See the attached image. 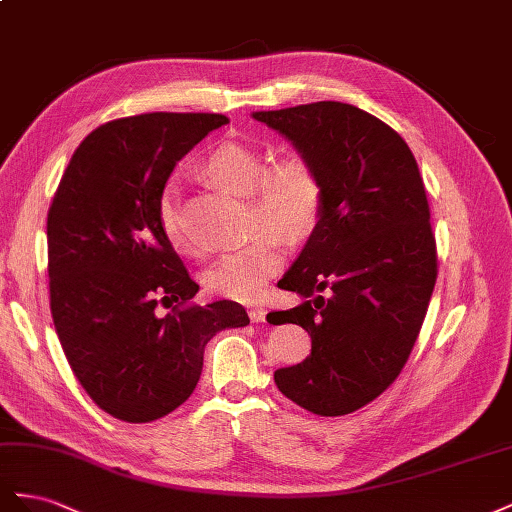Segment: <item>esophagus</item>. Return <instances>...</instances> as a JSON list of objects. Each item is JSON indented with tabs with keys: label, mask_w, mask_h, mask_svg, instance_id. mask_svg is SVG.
Returning a JSON list of instances; mask_svg holds the SVG:
<instances>
[{
	"label": "esophagus",
	"mask_w": 512,
	"mask_h": 512,
	"mask_svg": "<svg viewBox=\"0 0 512 512\" xmlns=\"http://www.w3.org/2000/svg\"><path fill=\"white\" fill-rule=\"evenodd\" d=\"M248 317H251L253 324H259V321L266 319V309H261V306H251V309H248Z\"/></svg>",
	"instance_id": "esophagus-1"
}]
</instances>
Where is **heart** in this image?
Here are the masks:
<instances>
[{
	"label": "heart",
	"instance_id": "heart-1",
	"mask_svg": "<svg viewBox=\"0 0 512 512\" xmlns=\"http://www.w3.org/2000/svg\"><path fill=\"white\" fill-rule=\"evenodd\" d=\"M201 173L223 191L248 197V227L255 231L244 246L233 248L203 272V285L210 294L227 300H257L268 281L283 264L281 235L287 242H298L315 229L324 188L309 160L287 156L268 169L266 158L242 143H223L203 160ZM158 221L167 242L175 251L195 257L197 248L182 227L178 203L165 191L158 203ZM276 230L280 233H273Z\"/></svg>",
	"mask_w": 512,
	"mask_h": 512
}]
</instances>
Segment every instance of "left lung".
<instances>
[{
  "instance_id": "obj_1",
  "label": "left lung",
  "mask_w": 512,
  "mask_h": 512,
  "mask_svg": "<svg viewBox=\"0 0 512 512\" xmlns=\"http://www.w3.org/2000/svg\"><path fill=\"white\" fill-rule=\"evenodd\" d=\"M251 118L291 141L324 188L319 221L279 281L304 298L283 321L311 334V356L274 382L313 414H352L397 379L427 315L437 257L425 184L407 143L354 105Z\"/></svg>"
}]
</instances>
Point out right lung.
I'll list each match as a JSON object with an SVG mask.
<instances>
[{
  "instance_id": "1",
  "label": "right lung",
  "mask_w": 512,
  "mask_h": 512,
  "mask_svg": "<svg viewBox=\"0 0 512 512\" xmlns=\"http://www.w3.org/2000/svg\"><path fill=\"white\" fill-rule=\"evenodd\" d=\"M227 124L216 113H145L102 124L72 154L47 216L55 332L92 401L124 422H152L191 397L203 347L248 326L238 302H188L199 285L158 221L175 165Z\"/></svg>"
}]
</instances>
